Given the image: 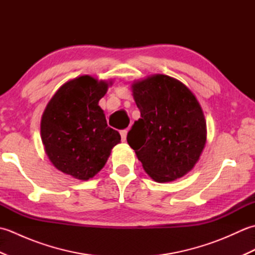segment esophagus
I'll return each instance as SVG.
<instances>
[{
  "label": "esophagus",
  "mask_w": 255,
  "mask_h": 255,
  "mask_svg": "<svg viewBox=\"0 0 255 255\" xmlns=\"http://www.w3.org/2000/svg\"><path fill=\"white\" fill-rule=\"evenodd\" d=\"M127 129H124V130L121 131V136H122V140L123 141H126V138H127Z\"/></svg>",
  "instance_id": "obj_1"
}]
</instances>
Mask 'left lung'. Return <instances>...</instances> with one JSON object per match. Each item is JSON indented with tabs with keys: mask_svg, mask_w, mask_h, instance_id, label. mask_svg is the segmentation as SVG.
<instances>
[{
	"mask_svg": "<svg viewBox=\"0 0 255 255\" xmlns=\"http://www.w3.org/2000/svg\"><path fill=\"white\" fill-rule=\"evenodd\" d=\"M131 89L141 118L128 132V144L155 182L184 176L197 163L207 137L197 99L181 81L164 74L133 82Z\"/></svg>",
	"mask_w": 255,
	"mask_h": 255,
	"instance_id": "8db88e82",
	"label": "left lung"
}]
</instances>
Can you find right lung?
I'll return each mask as SVG.
<instances>
[{
	"instance_id": "1",
	"label": "right lung",
	"mask_w": 255,
	"mask_h": 255,
	"mask_svg": "<svg viewBox=\"0 0 255 255\" xmlns=\"http://www.w3.org/2000/svg\"><path fill=\"white\" fill-rule=\"evenodd\" d=\"M112 82L82 75L68 81L47 104L40 123L46 154L59 171L88 181L107 162L121 134L107 126L99 102Z\"/></svg>"
}]
</instances>
